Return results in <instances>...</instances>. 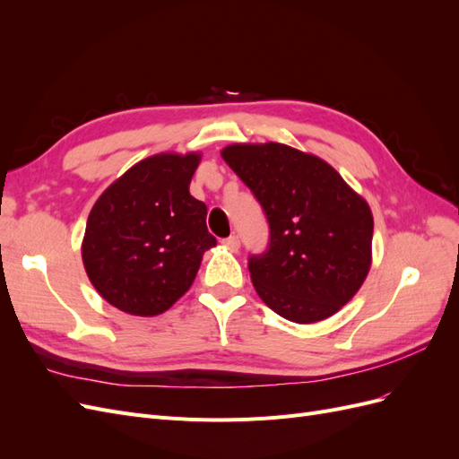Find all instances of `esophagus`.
I'll use <instances>...</instances> for the list:
<instances>
[{
    "mask_svg": "<svg viewBox=\"0 0 459 459\" xmlns=\"http://www.w3.org/2000/svg\"><path fill=\"white\" fill-rule=\"evenodd\" d=\"M221 243H224L228 248H230V251H238V248L241 247V241H239V235H230V238H226L224 241H221Z\"/></svg>",
    "mask_w": 459,
    "mask_h": 459,
    "instance_id": "1",
    "label": "esophagus"
}]
</instances>
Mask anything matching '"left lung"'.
Masks as SVG:
<instances>
[{"label":"left lung","instance_id":"obj_1","mask_svg":"<svg viewBox=\"0 0 459 459\" xmlns=\"http://www.w3.org/2000/svg\"><path fill=\"white\" fill-rule=\"evenodd\" d=\"M221 157L270 226L266 251L248 256L258 297L295 324L341 310L371 266L369 204L325 160L289 145L235 143Z\"/></svg>","mask_w":459,"mask_h":459}]
</instances>
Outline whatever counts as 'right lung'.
<instances>
[{
	"instance_id": "add662e5",
	"label": "right lung",
	"mask_w": 459,
	"mask_h": 459,
	"mask_svg": "<svg viewBox=\"0 0 459 459\" xmlns=\"http://www.w3.org/2000/svg\"><path fill=\"white\" fill-rule=\"evenodd\" d=\"M201 155L149 157L110 184L88 216L82 260L108 304L157 316L191 287L203 253L216 245L206 204L189 184Z\"/></svg>"
}]
</instances>
